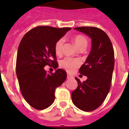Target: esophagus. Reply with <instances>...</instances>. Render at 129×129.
<instances>
[{
  "mask_svg": "<svg viewBox=\"0 0 129 129\" xmlns=\"http://www.w3.org/2000/svg\"><path fill=\"white\" fill-rule=\"evenodd\" d=\"M72 78V76L71 75H70V74L67 75V78L68 79H70V78Z\"/></svg>",
  "mask_w": 129,
  "mask_h": 129,
  "instance_id": "esophagus-1",
  "label": "esophagus"
}]
</instances>
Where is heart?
<instances>
[{"instance_id":"b5f03b06","label":"heart","mask_w":129,"mask_h":129,"mask_svg":"<svg viewBox=\"0 0 129 129\" xmlns=\"http://www.w3.org/2000/svg\"><path fill=\"white\" fill-rule=\"evenodd\" d=\"M74 43L79 50L81 49H86L88 45L87 39L82 35H76L73 39ZM63 39H59L55 45V51L57 54H61L62 51L63 44ZM81 61L80 59L76 58H71V57H66L60 61V67L68 72H72L74 69L80 65Z\"/></svg>"}]
</instances>
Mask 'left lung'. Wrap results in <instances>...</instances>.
Returning <instances> with one entry per match:
<instances>
[{
  "label": "left lung",
  "mask_w": 129,
  "mask_h": 129,
  "mask_svg": "<svg viewBox=\"0 0 129 129\" xmlns=\"http://www.w3.org/2000/svg\"><path fill=\"white\" fill-rule=\"evenodd\" d=\"M92 40V48L79 72L87 80L81 82L72 93V100L79 109L90 112L98 108L105 100L110 88L114 66L112 43L104 31L94 27H75Z\"/></svg>",
  "instance_id": "obj_1"
}]
</instances>
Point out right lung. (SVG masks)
Segmentation results:
<instances>
[{
  "label": "right lung",
  "instance_id": "1",
  "mask_svg": "<svg viewBox=\"0 0 129 129\" xmlns=\"http://www.w3.org/2000/svg\"><path fill=\"white\" fill-rule=\"evenodd\" d=\"M71 28L39 26L27 32L17 51L16 72L22 95L37 110L48 108L54 102L56 88L64 82L66 72L57 69L47 73V65L57 68L55 45Z\"/></svg>",
  "mask_w": 129,
  "mask_h": 129
}]
</instances>
